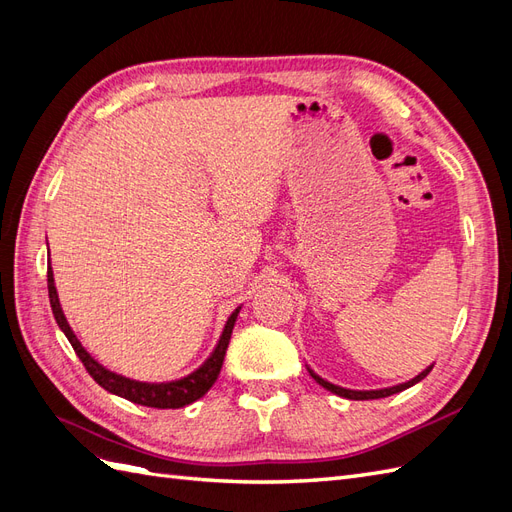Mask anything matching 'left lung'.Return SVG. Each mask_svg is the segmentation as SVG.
<instances>
[{"instance_id":"obj_1","label":"left lung","mask_w":512,"mask_h":512,"mask_svg":"<svg viewBox=\"0 0 512 512\" xmlns=\"http://www.w3.org/2000/svg\"><path fill=\"white\" fill-rule=\"evenodd\" d=\"M431 367H433V365H431ZM431 367H427V369L421 371V374H418L416 378H412V380H408V382H404V384H397V386H391V389H380V391H350V389H342V386H335V384L327 382L324 378H320V376L314 374V371L309 369V367H307V371H309V376H312L320 386H324V389L335 393V395H339V397H346V399H382V397L395 395V393H399V391H406V389H410L412 384L421 382V380L429 374Z\"/></svg>"}]
</instances>
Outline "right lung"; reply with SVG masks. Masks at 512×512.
Wrapping results in <instances>:
<instances>
[{
	"label": "right lung",
	"mask_w": 512,
	"mask_h": 512,
	"mask_svg": "<svg viewBox=\"0 0 512 512\" xmlns=\"http://www.w3.org/2000/svg\"><path fill=\"white\" fill-rule=\"evenodd\" d=\"M53 282H55L53 271L49 267V271H46V284H49L51 309H53V316L59 324V329L64 331V335L68 337V342L72 344L76 356H79L81 363L85 365L87 374L94 378L102 386V389H106L108 393L119 395L123 399L132 401V404L147 406V408H162V410L164 408H183V406L192 404V401L203 397L211 389L213 382L218 380L222 363H224V356H226V348H228V342H230V335H232V327H235V320H237V314H239V307L230 314L226 327L222 331L220 342H218V346H215L213 354L194 371V374L185 376L181 380H175V382L147 384V382H136V380H130V378H123L119 374H113V371L104 369L98 361L91 359L87 350L81 346L79 339H76V335L72 333L70 324L66 322L64 312H61L57 290H55Z\"/></svg>",
	"instance_id": "add662e5"
}]
</instances>
